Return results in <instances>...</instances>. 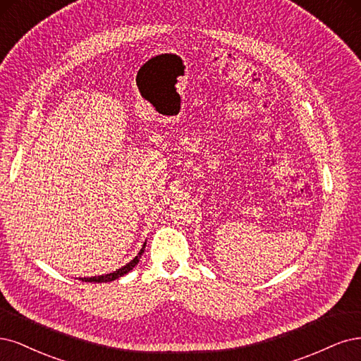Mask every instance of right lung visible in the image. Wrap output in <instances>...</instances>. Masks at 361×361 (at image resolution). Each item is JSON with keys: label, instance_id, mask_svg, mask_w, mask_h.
<instances>
[{"label": "right lung", "instance_id": "obj_1", "mask_svg": "<svg viewBox=\"0 0 361 361\" xmlns=\"http://www.w3.org/2000/svg\"><path fill=\"white\" fill-rule=\"evenodd\" d=\"M144 250H145V243H144V246H142V249L139 250V253L136 255V257L129 262V264H126L124 267H121V269H118L117 271H114V273H109V274H106V276H97V277H82L80 279V281L82 282H97V283H102V282H112V281H115V279H118V277H121V276H124V274H127L129 273L130 270H133V267L139 262V258H141V255L144 253Z\"/></svg>", "mask_w": 361, "mask_h": 361}]
</instances>
